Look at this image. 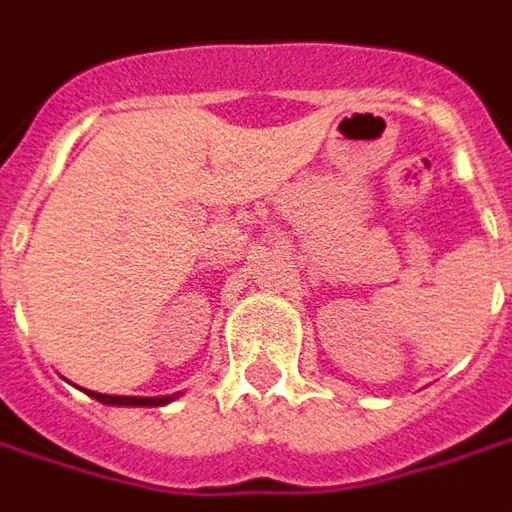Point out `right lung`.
<instances>
[{
  "instance_id": "1",
  "label": "right lung",
  "mask_w": 512,
  "mask_h": 512,
  "mask_svg": "<svg viewBox=\"0 0 512 512\" xmlns=\"http://www.w3.org/2000/svg\"><path fill=\"white\" fill-rule=\"evenodd\" d=\"M89 398H95L100 403H109V406H165L173 398H134V395H103V392H92V389H83Z\"/></svg>"
}]
</instances>
